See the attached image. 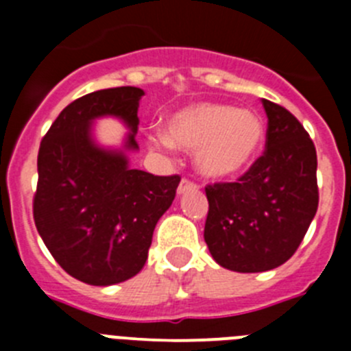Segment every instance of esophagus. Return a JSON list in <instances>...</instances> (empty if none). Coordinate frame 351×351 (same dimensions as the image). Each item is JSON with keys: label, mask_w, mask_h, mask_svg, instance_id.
<instances>
[{"label": "esophagus", "mask_w": 351, "mask_h": 351, "mask_svg": "<svg viewBox=\"0 0 351 351\" xmlns=\"http://www.w3.org/2000/svg\"><path fill=\"white\" fill-rule=\"evenodd\" d=\"M193 190H198V184L197 182L190 181V179H182L181 184H179L178 188V193H184V191H193Z\"/></svg>", "instance_id": "obj_1"}]
</instances>
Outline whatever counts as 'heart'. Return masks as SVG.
Segmentation results:
<instances>
[{"label": "heart", "mask_w": 351, "mask_h": 351, "mask_svg": "<svg viewBox=\"0 0 351 351\" xmlns=\"http://www.w3.org/2000/svg\"><path fill=\"white\" fill-rule=\"evenodd\" d=\"M265 138L258 114L223 104H198L173 114L156 144L195 151L198 170L210 179L237 176L255 161Z\"/></svg>", "instance_id": "obj_1"}]
</instances>
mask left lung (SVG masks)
<instances>
[{
	"label": "left lung",
	"mask_w": 351,
	"mask_h": 351,
	"mask_svg": "<svg viewBox=\"0 0 351 351\" xmlns=\"http://www.w3.org/2000/svg\"><path fill=\"white\" fill-rule=\"evenodd\" d=\"M265 151L235 182L206 186L204 239L216 262L235 272H263L291 258L318 209L316 149L287 108L262 100Z\"/></svg>",
	"instance_id": "left-lung-1"
}]
</instances>
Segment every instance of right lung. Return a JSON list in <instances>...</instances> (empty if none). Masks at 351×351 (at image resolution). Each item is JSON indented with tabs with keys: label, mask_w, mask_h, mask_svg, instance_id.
Here are the masks:
<instances>
[{
	"label": "right lung",
	"mask_w": 351,
	"mask_h": 351,
	"mask_svg": "<svg viewBox=\"0 0 351 351\" xmlns=\"http://www.w3.org/2000/svg\"><path fill=\"white\" fill-rule=\"evenodd\" d=\"M142 95V89L123 86L77 98L40 144L36 230L56 262L82 283L108 287L142 271L154 226L172 206L181 181L179 176L130 169L123 151L93 141V119L114 116L132 130L125 147L138 149Z\"/></svg>",
	"instance_id": "right-lung-1"
}]
</instances>
